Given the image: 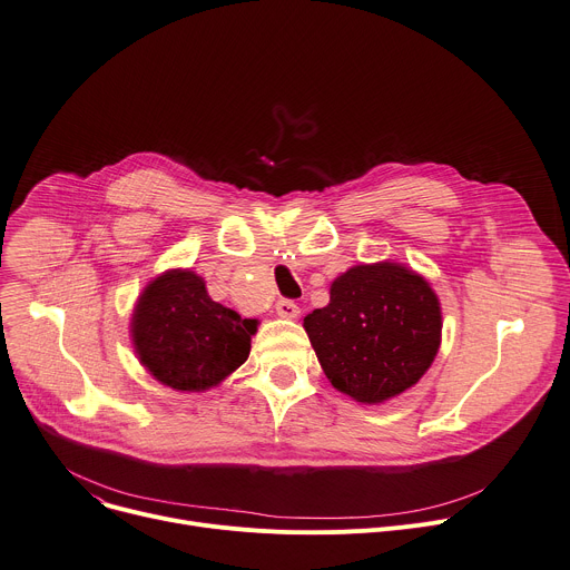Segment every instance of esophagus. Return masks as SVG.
<instances>
[{"label": "esophagus", "mask_w": 570, "mask_h": 570, "mask_svg": "<svg viewBox=\"0 0 570 570\" xmlns=\"http://www.w3.org/2000/svg\"><path fill=\"white\" fill-rule=\"evenodd\" d=\"M275 308H277V316H279V318L295 321V318L299 316V306H297L293 299H279Z\"/></svg>", "instance_id": "34e87169"}]
</instances>
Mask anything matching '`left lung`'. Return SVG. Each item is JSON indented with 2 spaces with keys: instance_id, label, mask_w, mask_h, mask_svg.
<instances>
[{
  "instance_id": "1",
  "label": "left lung",
  "mask_w": 570,
  "mask_h": 570,
  "mask_svg": "<svg viewBox=\"0 0 570 570\" xmlns=\"http://www.w3.org/2000/svg\"><path fill=\"white\" fill-rule=\"evenodd\" d=\"M441 302L430 282L395 262L361 264L330 286L304 330L332 386L361 404L397 397L441 347Z\"/></svg>"
}]
</instances>
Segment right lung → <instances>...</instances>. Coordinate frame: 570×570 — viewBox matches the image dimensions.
Returning a JSON list of instances; mask_svg holds the SVG:
<instances>
[{"mask_svg":"<svg viewBox=\"0 0 570 570\" xmlns=\"http://www.w3.org/2000/svg\"><path fill=\"white\" fill-rule=\"evenodd\" d=\"M256 321L214 302L190 268L154 277L136 299L131 343L145 371L181 393H202L245 364Z\"/></svg>","mask_w":570,"mask_h":570,"instance_id":"right-lung-1","label":"right lung"}]
</instances>
